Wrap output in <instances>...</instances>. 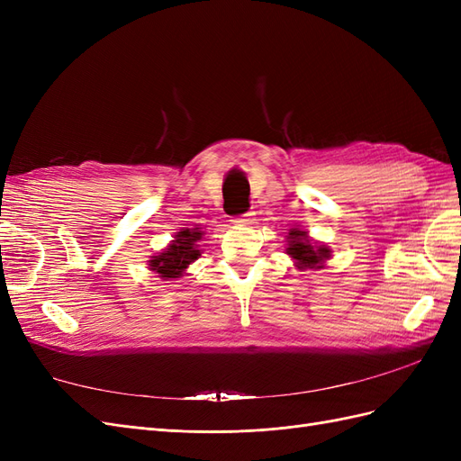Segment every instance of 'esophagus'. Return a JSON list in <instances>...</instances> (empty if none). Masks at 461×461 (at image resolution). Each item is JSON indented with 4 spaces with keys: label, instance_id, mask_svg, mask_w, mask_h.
<instances>
[{
    "label": "esophagus",
    "instance_id": "34e87169",
    "mask_svg": "<svg viewBox=\"0 0 461 461\" xmlns=\"http://www.w3.org/2000/svg\"><path fill=\"white\" fill-rule=\"evenodd\" d=\"M256 219H254V213L249 212V213H246V215H240V217H236L232 222H236V225H252Z\"/></svg>",
    "mask_w": 461,
    "mask_h": 461
}]
</instances>
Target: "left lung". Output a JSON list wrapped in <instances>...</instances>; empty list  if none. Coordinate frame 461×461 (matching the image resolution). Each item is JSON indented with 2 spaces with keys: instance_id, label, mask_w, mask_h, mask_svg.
Masks as SVG:
<instances>
[{
  "instance_id": "1",
  "label": "left lung",
  "mask_w": 461,
  "mask_h": 461,
  "mask_svg": "<svg viewBox=\"0 0 461 461\" xmlns=\"http://www.w3.org/2000/svg\"><path fill=\"white\" fill-rule=\"evenodd\" d=\"M286 254L294 261L300 271L323 269L327 259H330V248L323 242L313 240L308 230L290 229L286 236Z\"/></svg>"
}]
</instances>
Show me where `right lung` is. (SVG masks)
I'll use <instances>...</instances> for the list:
<instances>
[{"label":"right lung","mask_w":461,"mask_h":461,"mask_svg":"<svg viewBox=\"0 0 461 461\" xmlns=\"http://www.w3.org/2000/svg\"><path fill=\"white\" fill-rule=\"evenodd\" d=\"M203 234L205 232L200 227L183 229L176 232L175 240H171L169 246L161 249L158 256H149V271L158 273V276L163 278V281H175V278L183 276L188 265L200 259L203 254V248L200 244Z\"/></svg>","instance_id":"add662e5"}]
</instances>
